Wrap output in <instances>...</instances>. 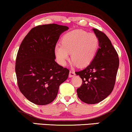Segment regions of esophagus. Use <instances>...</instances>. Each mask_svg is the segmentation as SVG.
<instances>
[{
    "label": "esophagus",
    "instance_id": "esophagus-1",
    "mask_svg": "<svg viewBox=\"0 0 132 132\" xmlns=\"http://www.w3.org/2000/svg\"><path fill=\"white\" fill-rule=\"evenodd\" d=\"M75 75H76L75 72H74V71L71 70L70 71V73H69V77H74V76H75Z\"/></svg>",
    "mask_w": 132,
    "mask_h": 132
}]
</instances>
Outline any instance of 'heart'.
Wrapping results in <instances>:
<instances>
[{
	"mask_svg": "<svg viewBox=\"0 0 132 132\" xmlns=\"http://www.w3.org/2000/svg\"><path fill=\"white\" fill-rule=\"evenodd\" d=\"M61 43L56 44L54 53L58 62L65 65L71 59L79 67L88 65L95 58L98 52L99 40L95 33H89L83 30H74L65 34Z\"/></svg>",
	"mask_w": 132,
	"mask_h": 132,
	"instance_id": "b5f03b06",
	"label": "heart"
}]
</instances>
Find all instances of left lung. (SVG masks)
<instances>
[{
    "label": "left lung",
    "mask_w": 132,
    "mask_h": 132,
    "mask_svg": "<svg viewBox=\"0 0 132 132\" xmlns=\"http://www.w3.org/2000/svg\"><path fill=\"white\" fill-rule=\"evenodd\" d=\"M99 45L95 58L85 69L76 72L83 81L77 89V96L88 104L100 102L110 95L114 89L119 66L118 55L110 40L96 28Z\"/></svg>",
    "instance_id": "8db88e82"
}]
</instances>
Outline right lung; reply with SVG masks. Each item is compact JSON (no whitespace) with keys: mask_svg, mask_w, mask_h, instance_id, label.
<instances>
[{"mask_svg":"<svg viewBox=\"0 0 132 132\" xmlns=\"http://www.w3.org/2000/svg\"><path fill=\"white\" fill-rule=\"evenodd\" d=\"M64 26L50 24L32 28L21 43L15 63L19 89L36 105L50 104L56 98L59 87L67 79L70 71L55 62V46Z\"/></svg>","mask_w":132,"mask_h":132,"instance_id":"add662e5","label":"right lung"}]
</instances>
